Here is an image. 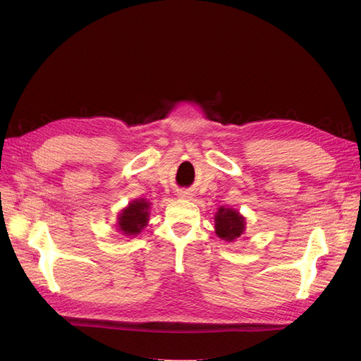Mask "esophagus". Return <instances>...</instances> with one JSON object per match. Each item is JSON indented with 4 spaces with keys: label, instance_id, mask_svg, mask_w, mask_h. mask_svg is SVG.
<instances>
[{
    "label": "esophagus",
    "instance_id": "34e87169",
    "mask_svg": "<svg viewBox=\"0 0 361 361\" xmlns=\"http://www.w3.org/2000/svg\"><path fill=\"white\" fill-rule=\"evenodd\" d=\"M185 194H187V192H183V191H182V192H180V194H179V195H180V197H182V199H183V197H187V195H185Z\"/></svg>",
    "mask_w": 361,
    "mask_h": 361
}]
</instances>
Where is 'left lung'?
Segmentation results:
<instances>
[{"label": "left lung", "instance_id": "1", "mask_svg": "<svg viewBox=\"0 0 361 361\" xmlns=\"http://www.w3.org/2000/svg\"><path fill=\"white\" fill-rule=\"evenodd\" d=\"M244 218L233 209H224L220 207L215 216V231L216 235L226 239V241H233L235 238L241 236L244 232Z\"/></svg>", "mask_w": 361, "mask_h": 361}]
</instances>
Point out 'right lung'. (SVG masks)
Listing matches in <instances>:
<instances>
[{"label":"right lung","instance_id":"obj_1","mask_svg":"<svg viewBox=\"0 0 361 361\" xmlns=\"http://www.w3.org/2000/svg\"><path fill=\"white\" fill-rule=\"evenodd\" d=\"M149 203L145 200H135L130 203L118 216V227L125 235H137L147 223Z\"/></svg>","mask_w":361,"mask_h":361}]
</instances>
